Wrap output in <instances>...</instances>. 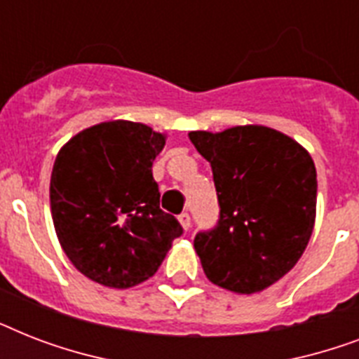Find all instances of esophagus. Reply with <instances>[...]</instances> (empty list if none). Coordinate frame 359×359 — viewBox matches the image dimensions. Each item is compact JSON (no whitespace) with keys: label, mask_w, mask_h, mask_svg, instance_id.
<instances>
[{"label":"esophagus","mask_w":359,"mask_h":359,"mask_svg":"<svg viewBox=\"0 0 359 359\" xmlns=\"http://www.w3.org/2000/svg\"><path fill=\"white\" fill-rule=\"evenodd\" d=\"M179 222H180V225H182V229L184 231H190V227H191V218H190V214L188 212H182L179 216Z\"/></svg>","instance_id":"obj_1"}]
</instances>
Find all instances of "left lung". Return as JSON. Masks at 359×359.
I'll list each match as a JSON object with an SVG mask.
<instances>
[{
  "mask_svg": "<svg viewBox=\"0 0 359 359\" xmlns=\"http://www.w3.org/2000/svg\"><path fill=\"white\" fill-rule=\"evenodd\" d=\"M212 168L218 225L194 240L214 285L255 294L290 272L306 251L317 216L311 154L262 124L188 134Z\"/></svg>",
  "mask_w": 359,
  "mask_h": 359,
  "instance_id": "1",
  "label": "left lung"
}]
</instances>
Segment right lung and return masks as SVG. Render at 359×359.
I'll list each match as a JSON object with an SVG mask.
<instances>
[{
  "label": "right lung",
  "instance_id": "right-lung-1",
  "mask_svg": "<svg viewBox=\"0 0 359 359\" xmlns=\"http://www.w3.org/2000/svg\"><path fill=\"white\" fill-rule=\"evenodd\" d=\"M165 134L132 121L81 130L57 152L50 207L65 255L95 283L130 289L152 278L182 227L160 208L152 162Z\"/></svg>",
  "mask_w": 359,
  "mask_h": 359
}]
</instances>
